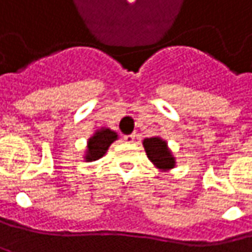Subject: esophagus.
Instances as JSON below:
<instances>
[{
    "label": "esophagus",
    "instance_id": "esophagus-1",
    "mask_svg": "<svg viewBox=\"0 0 252 252\" xmlns=\"http://www.w3.org/2000/svg\"><path fill=\"white\" fill-rule=\"evenodd\" d=\"M135 139H136V135L125 136V142H126V143H133V142H135Z\"/></svg>",
    "mask_w": 252,
    "mask_h": 252
}]
</instances>
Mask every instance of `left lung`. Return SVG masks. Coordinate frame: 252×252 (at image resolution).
Instances as JSON below:
<instances>
[{
	"label": "left lung",
	"instance_id": "obj_1",
	"mask_svg": "<svg viewBox=\"0 0 252 252\" xmlns=\"http://www.w3.org/2000/svg\"><path fill=\"white\" fill-rule=\"evenodd\" d=\"M143 148L153 166L160 172H169L176 166V158L168 146V142L160 136L143 139Z\"/></svg>",
	"mask_w": 252,
	"mask_h": 252
}]
</instances>
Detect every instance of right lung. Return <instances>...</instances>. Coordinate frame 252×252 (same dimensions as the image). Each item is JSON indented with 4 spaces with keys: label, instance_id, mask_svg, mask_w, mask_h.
Returning a JSON list of instances; mask_svg holds the SVG:
<instances>
[{
    "label": "right lung",
    "instance_id": "add662e5",
    "mask_svg": "<svg viewBox=\"0 0 252 252\" xmlns=\"http://www.w3.org/2000/svg\"><path fill=\"white\" fill-rule=\"evenodd\" d=\"M117 139L119 135L110 127H99L87 140V146L84 149V156H83L84 162L99 160L100 158H103L107 153L110 145Z\"/></svg>",
    "mask_w": 252,
    "mask_h": 252
}]
</instances>
